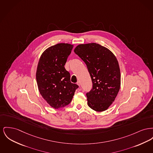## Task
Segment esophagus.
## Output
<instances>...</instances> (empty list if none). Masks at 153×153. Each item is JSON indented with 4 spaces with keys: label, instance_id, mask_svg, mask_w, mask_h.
I'll list each match as a JSON object with an SVG mask.
<instances>
[{
    "label": "esophagus",
    "instance_id": "esophagus-1",
    "mask_svg": "<svg viewBox=\"0 0 153 153\" xmlns=\"http://www.w3.org/2000/svg\"><path fill=\"white\" fill-rule=\"evenodd\" d=\"M77 85H78L80 87V85H81V84H80V81H77Z\"/></svg>",
    "mask_w": 153,
    "mask_h": 153
}]
</instances>
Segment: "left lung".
Returning a JSON list of instances; mask_svg holds the SVG:
<instances>
[{
  "label": "left lung",
  "instance_id": "8db88e82",
  "mask_svg": "<svg viewBox=\"0 0 153 153\" xmlns=\"http://www.w3.org/2000/svg\"><path fill=\"white\" fill-rule=\"evenodd\" d=\"M74 52L86 64L92 82V88L86 94L88 106L97 111L107 110L114 101L121 85L116 56L95 43L79 45Z\"/></svg>",
  "mask_w": 153,
  "mask_h": 153
}]
</instances>
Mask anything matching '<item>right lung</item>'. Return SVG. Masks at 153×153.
<instances>
[{
  "label": "right lung",
  "instance_id": "1",
  "mask_svg": "<svg viewBox=\"0 0 153 153\" xmlns=\"http://www.w3.org/2000/svg\"><path fill=\"white\" fill-rule=\"evenodd\" d=\"M73 45L59 43L42 54L36 71L38 89L45 101L54 108H63L72 101L79 86L71 82V75L64 65Z\"/></svg>",
  "mask_w": 153,
  "mask_h": 153
}]
</instances>
